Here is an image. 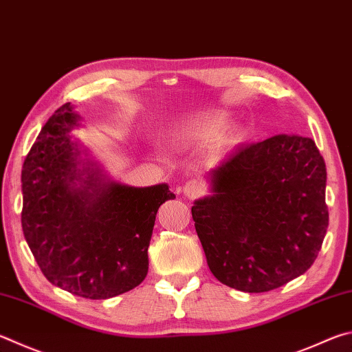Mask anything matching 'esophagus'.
<instances>
[{
    "label": "esophagus",
    "instance_id": "34e87169",
    "mask_svg": "<svg viewBox=\"0 0 352 352\" xmlns=\"http://www.w3.org/2000/svg\"><path fill=\"white\" fill-rule=\"evenodd\" d=\"M203 192H204L203 184L200 182H197V180H190L183 186V195L190 198V200H194V198L200 197Z\"/></svg>",
    "mask_w": 352,
    "mask_h": 352
}]
</instances>
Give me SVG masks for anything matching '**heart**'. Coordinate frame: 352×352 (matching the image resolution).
I'll return each mask as SVG.
<instances>
[{"mask_svg": "<svg viewBox=\"0 0 352 352\" xmlns=\"http://www.w3.org/2000/svg\"><path fill=\"white\" fill-rule=\"evenodd\" d=\"M231 124L228 112L204 113L183 123L172 135V143L180 148H201L212 143L214 154H223L239 143L240 133Z\"/></svg>", "mask_w": 352, "mask_h": 352, "instance_id": "obj_1", "label": "heart"}]
</instances>
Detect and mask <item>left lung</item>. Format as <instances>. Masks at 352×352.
<instances>
[{
    "label": "left lung",
    "mask_w": 352,
    "mask_h": 352,
    "mask_svg": "<svg viewBox=\"0 0 352 352\" xmlns=\"http://www.w3.org/2000/svg\"><path fill=\"white\" fill-rule=\"evenodd\" d=\"M206 182L192 219L219 282L266 292L309 270L328 229L327 166L311 138L280 133L235 149Z\"/></svg>",
    "instance_id": "8db88e82"
}]
</instances>
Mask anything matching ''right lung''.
<instances>
[{
	"label": "right lung",
	"instance_id": "1",
	"mask_svg": "<svg viewBox=\"0 0 352 352\" xmlns=\"http://www.w3.org/2000/svg\"><path fill=\"white\" fill-rule=\"evenodd\" d=\"M82 117L63 104L38 135L21 172V225L50 283L74 296L106 300L148 276L158 208L175 195L166 183L135 188L111 178L70 133Z\"/></svg>",
	"mask_w": 352,
	"mask_h": 352
}]
</instances>
